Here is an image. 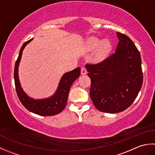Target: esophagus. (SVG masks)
I'll return each mask as SVG.
<instances>
[{
	"label": "esophagus",
	"instance_id": "obj_1",
	"mask_svg": "<svg viewBox=\"0 0 155 155\" xmlns=\"http://www.w3.org/2000/svg\"><path fill=\"white\" fill-rule=\"evenodd\" d=\"M87 70H86V68H84V67H82L81 68V74L82 75H85V74H87Z\"/></svg>",
	"mask_w": 155,
	"mask_h": 155
}]
</instances>
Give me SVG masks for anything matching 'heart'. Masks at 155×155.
I'll use <instances>...</instances> for the list:
<instances>
[{"mask_svg":"<svg viewBox=\"0 0 155 155\" xmlns=\"http://www.w3.org/2000/svg\"><path fill=\"white\" fill-rule=\"evenodd\" d=\"M97 48L94 54L93 61L95 62H101L104 61L109 56L113 48L111 41L108 38L101 40V38L92 37L87 39L86 49L88 52H92Z\"/></svg>","mask_w":155,"mask_h":155,"instance_id":"obj_1","label":"heart"}]
</instances>
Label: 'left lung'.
Instances as JSON below:
<instances>
[{"label": "left lung", "instance_id": "1", "mask_svg": "<svg viewBox=\"0 0 155 155\" xmlns=\"http://www.w3.org/2000/svg\"><path fill=\"white\" fill-rule=\"evenodd\" d=\"M119 40L115 53L97 64H87L91 80L90 97L97 110L117 113L135 100L143 85L141 58L127 35L117 32Z\"/></svg>", "mask_w": 155, "mask_h": 155}]
</instances>
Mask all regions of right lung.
<instances>
[{"label":"right lung","mask_w":155,"mask_h":155,"mask_svg":"<svg viewBox=\"0 0 155 155\" xmlns=\"http://www.w3.org/2000/svg\"><path fill=\"white\" fill-rule=\"evenodd\" d=\"M32 39L33 38H31L23 44L16 61L14 71L16 91L20 101L28 110L41 116H52L60 113L64 110L67 103L68 93L72 84L80 76L81 68L78 67L71 71L65 72L62 76L57 90L52 96L41 99H35L30 97L21 87L18 78V67L23 50L26 46L32 41Z\"/></svg>","instance_id":"1"}]
</instances>
